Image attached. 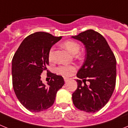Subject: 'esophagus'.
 <instances>
[{
  "instance_id": "esophagus-1",
  "label": "esophagus",
  "mask_w": 128,
  "mask_h": 128,
  "mask_svg": "<svg viewBox=\"0 0 128 128\" xmlns=\"http://www.w3.org/2000/svg\"><path fill=\"white\" fill-rule=\"evenodd\" d=\"M69 80V78H64V81H65V82H67Z\"/></svg>"
}]
</instances>
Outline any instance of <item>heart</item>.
I'll return each instance as SVG.
<instances>
[{
	"label": "heart",
	"instance_id": "1",
	"mask_svg": "<svg viewBox=\"0 0 128 128\" xmlns=\"http://www.w3.org/2000/svg\"><path fill=\"white\" fill-rule=\"evenodd\" d=\"M65 49L72 54H76L79 52L80 49V44L73 40H67L62 44ZM54 47H51L49 50L48 54V60L50 62L53 61L54 58ZM76 68L73 65H61L57 68V73L63 76H68L71 75L75 71Z\"/></svg>",
	"mask_w": 128,
	"mask_h": 128
}]
</instances>
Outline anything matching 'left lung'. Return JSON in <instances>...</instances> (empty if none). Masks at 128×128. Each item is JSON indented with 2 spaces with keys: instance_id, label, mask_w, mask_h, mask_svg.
<instances>
[{
  "instance_id": "8db88e82",
  "label": "left lung",
  "mask_w": 128,
  "mask_h": 128,
  "mask_svg": "<svg viewBox=\"0 0 128 128\" xmlns=\"http://www.w3.org/2000/svg\"><path fill=\"white\" fill-rule=\"evenodd\" d=\"M72 38L81 42L86 48L84 63L77 73L80 80H76L78 88L72 94L73 103L80 110L96 112L109 101L115 89L116 59L106 39L92 29Z\"/></svg>"
}]
</instances>
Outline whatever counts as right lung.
I'll return each instance as SVG.
<instances>
[{
    "label": "right lung",
    "instance_id": "1",
    "mask_svg": "<svg viewBox=\"0 0 128 128\" xmlns=\"http://www.w3.org/2000/svg\"><path fill=\"white\" fill-rule=\"evenodd\" d=\"M48 32H36L26 37L12 60V81L16 98L26 109L39 112L54 104L56 93L65 82L62 76L50 72L46 85L41 74L47 70L48 54L53 45L62 39Z\"/></svg>",
    "mask_w": 128,
    "mask_h": 128
}]
</instances>
